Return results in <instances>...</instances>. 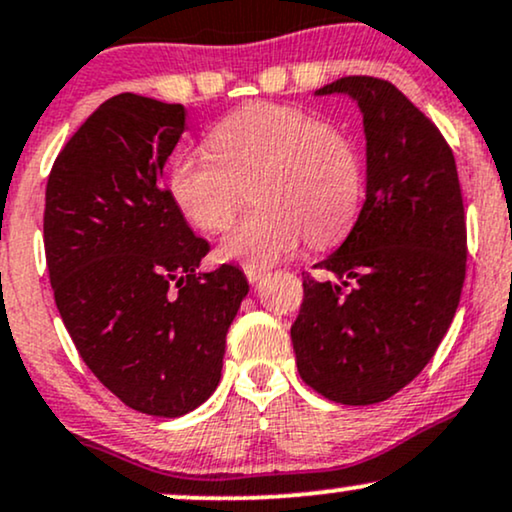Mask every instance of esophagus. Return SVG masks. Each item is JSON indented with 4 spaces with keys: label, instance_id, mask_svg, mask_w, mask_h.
Instances as JSON below:
<instances>
[{
    "label": "esophagus",
    "instance_id": "1",
    "mask_svg": "<svg viewBox=\"0 0 512 512\" xmlns=\"http://www.w3.org/2000/svg\"><path fill=\"white\" fill-rule=\"evenodd\" d=\"M243 272H245V276H248V281H250V283H257V281L262 279L264 274H267V269H260V267H248V264H245Z\"/></svg>",
    "mask_w": 512,
    "mask_h": 512
}]
</instances>
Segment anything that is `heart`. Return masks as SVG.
<instances>
[{
	"mask_svg": "<svg viewBox=\"0 0 512 512\" xmlns=\"http://www.w3.org/2000/svg\"><path fill=\"white\" fill-rule=\"evenodd\" d=\"M207 150H186L169 169V195L190 224L217 233L236 217L243 188L257 209L221 238L226 262L269 267L300 240L324 248L346 236L365 193L353 135L288 104L257 102L221 119Z\"/></svg>",
	"mask_w": 512,
	"mask_h": 512,
	"instance_id": "obj_1",
	"label": "heart"
}]
</instances>
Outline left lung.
Wrapping results in <instances>:
<instances>
[{"instance_id":"left-lung-1","label":"left lung","mask_w":512,"mask_h":512,"mask_svg":"<svg viewBox=\"0 0 512 512\" xmlns=\"http://www.w3.org/2000/svg\"><path fill=\"white\" fill-rule=\"evenodd\" d=\"M315 95L357 102L367 140L365 205L341 248L303 274L291 326L307 386L343 405H372L432 360L458 310L467 231L451 147L389 80L348 76Z\"/></svg>"}]
</instances>
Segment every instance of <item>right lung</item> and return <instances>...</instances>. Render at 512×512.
<instances>
[{
    "mask_svg": "<svg viewBox=\"0 0 512 512\" xmlns=\"http://www.w3.org/2000/svg\"><path fill=\"white\" fill-rule=\"evenodd\" d=\"M186 107L121 92L71 135L47 181L45 252L64 326L90 372L128 408L181 417L219 386L226 331L250 286L209 252L164 164Z\"/></svg>",
    "mask_w": 512,
    "mask_h": 512,
    "instance_id": "1",
    "label": "right lung"
}]
</instances>
